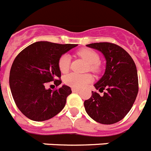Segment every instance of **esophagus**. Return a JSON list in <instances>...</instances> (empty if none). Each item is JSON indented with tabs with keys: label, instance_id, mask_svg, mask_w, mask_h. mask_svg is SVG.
<instances>
[{
	"label": "esophagus",
	"instance_id": "esophagus-1",
	"mask_svg": "<svg viewBox=\"0 0 151 151\" xmlns=\"http://www.w3.org/2000/svg\"><path fill=\"white\" fill-rule=\"evenodd\" d=\"M79 88H72V91H73V92H78V91H79Z\"/></svg>",
	"mask_w": 151,
	"mask_h": 151
}]
</instances>
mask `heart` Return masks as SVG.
I'll use <instances>...</instances> for the list:
<instances>
[{
    "label": "heart",
    "mask_w": 151,
    "mask_h": 151,
    "mask_svg": "<svg viewBox=\"0 0 151 151\" xmlns=\"http://www.w3.org/2000/svg\"><path fill=\"white\" fill-rule=\"evenodd\" d=\"M77 53L89 64L90 70L93 72H99L100 70V66L99 65L100 57L97 52L90 49H82L78 50ZM70 61V56L68 54H64L60 56L58 61V66L62 73H65L69 70ZM91 81L92 76L90 74H78L76 73H71L65 76L64 78V82L65 84L74 88H81Z\"/></svg>",
    "instance_id": "b5f03b06"
}]
</instances>
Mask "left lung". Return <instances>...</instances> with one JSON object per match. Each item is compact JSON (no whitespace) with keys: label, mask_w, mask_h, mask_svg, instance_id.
<instances>
[{"label":"left lung","mask_w":151,"mask_h":151,"mask_svg":"<svg viewBox=\"0 0 151 151\" xmlns=\"http://www.w3.org/2000/svg\"><path fill=\"white\" fill-rule=\"evenodd\" d=\"M99 50L106 60L105 72L94 86L100 95L91 91L84 101L86 112L95 122L111 124L123 119L132 108L138 92V77L133 59L125 50L111 42L86 45Z\"/></svg>","instance_id":"obj_1"}]
</instances>
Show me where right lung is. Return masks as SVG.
<instances>
[{"label": "right lung", "mask_w": 151, "mask_h": 151, "mask_svg": "<svg viewBox=\"0 0 151 151\" xmlns=\"http://www.w3.org/2000/svg\"><path fill=\"white\" fill-rule=\"evenodd\" d=\"M77 44H58L40 41L29 45L15 58L10 72L11 94L19 110L35 122L52 118L65 107L70 87L63 85L58 89H46V82L62 83L58 61L63 54Z\"/></svg>", "instance_id": "right-lung-1"}]
</instances>
